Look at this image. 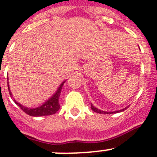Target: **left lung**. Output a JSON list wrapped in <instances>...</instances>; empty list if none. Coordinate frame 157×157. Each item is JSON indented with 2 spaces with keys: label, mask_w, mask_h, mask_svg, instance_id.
<instances>
[{
  "label": "left lung",
  "mask_w": 157,
  "mask_h": 157,
  "mask_svg": "<svg viewBox=\"0 0 157 157\" xmlns=\"http://www.w3.org/2000/svg\"><path fill=\"white\" fill-rule=\"evenodd\" d=\"M91 109H93V111L96 112V113H99V114H114V113H118V112H122L123 111L124 109H127V107L124 108V109H121V110H117V111H114V112H106V111H103V110H101V109H98L96 108L95 106H94L93 104H91Z\"/></svg>",
  "instance_id": "1"
}]
</instances>
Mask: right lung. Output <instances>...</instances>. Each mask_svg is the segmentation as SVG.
I'll list each match as a JSON object with an SVG mask.
<instances>
[{"instance_id":"right-lung-1","label":"right lung","mask_w":157,"mask_h":157,"mask_svg":"<svg viewBox=\"0 0 157 157\" xmlns=\"http://www.w3.org/2000/svg\"><path fill=\"white\" fill-rule=\"evenodd\" d=\"M64 83H65V81L62 82V84L59 85V87L58 88V90H56V93H55V94H53L47 101H45L43 105H41L40 106H38V107L36 108L25 107V106H23L22 105H21L20 103L16 101L15 99H13V101H14V102L16 103L17 105H18L19 107L21 108V109L25 112V114H27L28 115L34 116V117L52 115V114H56L59 109V108H60V106H59V96H60L61 90H62V87H63V85ZM8 89L9 92H10V95L12 97V93H11V91H10V90L9 82Z\"/></svg>"}]
</instances>
